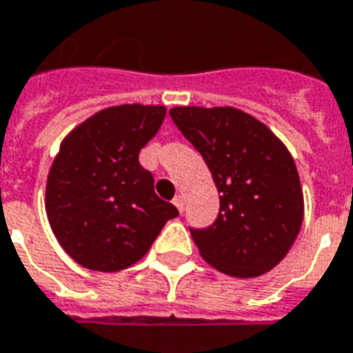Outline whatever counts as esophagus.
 I'll list each match as a JSON object with an SVG mask.
<instances>
[{
    "label": "esophagus",
    "instance_id": "esophagus-1",
    "mask_svg": "<svg viewBox=\"0 0 353 353\" xmlns=\"http://www.w3.org/2000/svg\"><path fill=\"white\" fill-rule=\"evenodd\" d=\"M174 204H176V208L179 212L185 210V196L183 194H177L176 199H174Z\"/></svg>",
    "mask_w": 353,
    "mask_h": 353
}]
</instances>
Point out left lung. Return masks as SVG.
Returning a JSON list of instances; mask_svg holds the SVG:
<instances>
[{"label": "left lung", "instance_id": "8db88e82", "mask_svg": "<svg viewBox=\"0 0 353 353\" xmlns=\"http://www.w3.org/2000/svg\"><path fill=\"white\" fill-rule=\"evenodd\" d=\"M170 117L201 152L218 187V219L191 231L201 256L239 279L271 271L304 221V193L290 151L241 108L174 107Z\"/></svg>", "mask_w": 353, "mask_h": 353}]
</instances>
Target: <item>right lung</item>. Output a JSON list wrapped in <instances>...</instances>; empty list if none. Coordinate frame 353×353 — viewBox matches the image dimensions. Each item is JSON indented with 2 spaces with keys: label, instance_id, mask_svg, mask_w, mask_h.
<instances>
[{
  "label": "right lung",
  "instance_id": "obj_1",
  "mask_svg": "<svg viewBox=\"0 0 353 353\" xmlns=\"http://www.w3.org/2000/svg\"><path fill=\"white\" fill-rule=\"evenodd\" d=\"M164 105H117L85 118L61 141L46 185V212L74 262L101 273L139 262L177 208L154 193L139 151L157 135Z\"/></svg>",
  "mask_w": 353,
  "mask_h": 353
}]
</instances>
